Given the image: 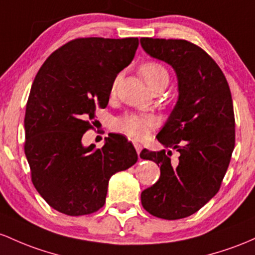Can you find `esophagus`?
Here are the masks:
<instances>
[{"instance_id":"34e87169","label":"esophagus","mask_w":255,"mask_h":255,"mask_svg":"<svg viewBox=\"0 0 255 255\" xmlns=\"http://www.w3.org/2000/svg\"><path fill=\"white\" fill-rule=\"evenodd\" d=\"M133 145H135V148H136V151H137V154H139V153H141V150H142V145L139 144L138 142H133Z\"/></svg>"}]
</instances>
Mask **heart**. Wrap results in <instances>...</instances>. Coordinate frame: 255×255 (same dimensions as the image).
<instances>
[{
  "label": "heart",
  "instance_id": "heart-1",
  "mask_svg": "<svg viewBox=\"0 0 255 255\" xmlns=\"http://www.w3.org/2000/svg\"><path fill=\"white\" fill-rule=\"evenodd\" d=\"M139 73L151 90L160 87H167L170 82L167 70L158 62H145L139 67ZM155 118L148 114H125L117 119L114 127L124 135L136 139H142L149 135L150 130L155 127Z\"/></svg>",
  "mask_w": 255,
  "mask_h": 255
}]
</instances>
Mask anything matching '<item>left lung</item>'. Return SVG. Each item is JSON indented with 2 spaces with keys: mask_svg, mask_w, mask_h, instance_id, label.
<instances>
[{
  "mask_svg": "<svg viewBox=\"0 0 255 255\" xmlns=\"http://www.w3.org/2000/svg\"><path fill=\"white\" fill-rule=\"evenodd\" d=\"M143 50L173 68L178 99L156 135L167 150L143 149L160 167L159 181L142 191L143 208L158 218L189 217L218 193L235 147L230 88L216 61L184 39L141 38ZM179 159L171 160L172 150Z\"/></svg>",
  "mask_w": 255,
  "mask_h": 255,
  "instance_id": "left-lung-1",
  "label": "left lung"
}]
</instances>
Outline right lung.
I'll use <instances>...</instances> for the list:
<instances>
[{"label":"right lung","mask_w":255,"mask_h":255,"mask_svg":"<svg viewBox=\"0 0 255 255\" xmlns=\"http://www.w3.org/2000/svg\"><path fill=\"white\" fill-rule=\"evenodd\" d=\"M137 47L135 37L73 39L37 73L25 113V155L36 190L59 212L99 211L111 177L136 164V149L123 136L107 137L100 149L84 147L82 137L96 108L108 105L113 83Z\"/></svg>","instance_id":"add662e5"}]
</instances>
